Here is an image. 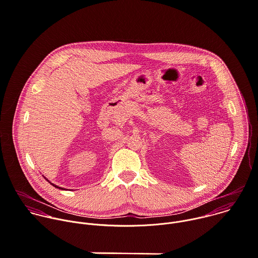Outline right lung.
<instances>
[{"mask_svg":"<svg viewBox=\"0 0 258 258\" xmlns=\"http://www.w3.org/2000/svg\"><path fill=\"white\" fill-rule=\"evenodd\" d=\"M43 177H44V178H45V179H46V180H47V181H48V182H49V183H50V184H52V185H53V186H55V187H56V188H59V189H63V190H64V189H66V188H64V187H61V186H58V185H56V184H54V183H52V182H51V181H49V180H48V179H47V178H46V177H45V176H43Z\"/></svg>","mask_w":258,"mask_h":258,"instance_id":"obj_1","label":"right lung"}]
</instances>
